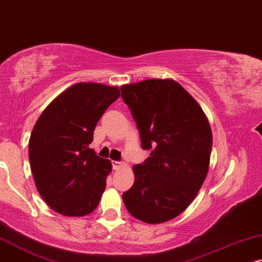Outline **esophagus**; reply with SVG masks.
Segmentation results:
<instances>
[{
	"mask_svg": "<svg viewBox=\"0 0 262 262\" xmlns=\"http://www.w3.org/2000/svg\"><path fill=\"white\" fill-rule=\"evenodd\" d=\"M124 166V163L122 162H113V167L115 170H120Z\"/></svg>",
	"mask_w": 262,
	"mask_h": 262,
	"instance_id": "34e87169",
	"label": "esophagus"
}]
</instances>
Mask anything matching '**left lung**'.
I'll use <instances>...</instances> for the list:
<instances>
[{"mask_svg": "<svg viewBox=\"0 0 262 262\" xmlns=\"http://www.w3.org/2000/svg\"><path fill=\"white\" fill-rule=\"evenodd\" d=\"M121 92L142 148L151 149L144 164L133 166L134 184L122 195L124 206L148 224L171 221L189 206L207 176L213 142L210 122L172 79L127 83Z\"/></svg>", "mask_w": 262, "mask_h": 262, "instance_id": "left-lung-1", "label": "left lung"}]
</instances>
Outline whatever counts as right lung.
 <instances>
[{"instance_id": "add662e5", "label": "right lung", "mask_w": 262, "mask_h": 262, "mask_svg": "<svg viewBox=\"0 0 262 262\" xmlns=\"http://www.w3.org/2000/svg\"><path fill=\"white\" fill-rule=\"evenodd\" d=\"M117 86L78 82L45 107L29 141L36 188L48 206L68 217H82L98 206L113 165L90 148L93 132L120 97Z\"/></svg>"}]
</instances>
